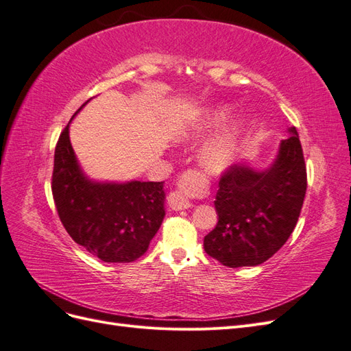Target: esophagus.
I'll list each match as a JSON object with an SVG mask.
<instances>
[{"label": "esophagus", "mask_w": 351, "mask_h": 351, "mask_svg": "<svg viewBox=\"0 0 351 351\" xmlns=\"http://www.w3.org/2000/svg\"><path fill=\"white\" fill-rule=\"evenodd\" d=\"M190 173H187L184 176V180H182V184H180V189L174 190L168 195L167 197V204L168 206L174 209V210H182V209H189L192 208V202L187 199V192H189V187H192L189 184L190 182Z\"/></svg>", "instance_id": "34e87169"}]
</instances>
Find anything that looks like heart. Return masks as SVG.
I'll use <instances>...</instances> for the list:
<instances>
[{"label": "heart", "instance_id": "b5f03b06", "mask_svg": "<svg viewBox=\"0 0 351 351\" xmlns=\"http://www.w3.org/2000/svg\"><path fill=\"white\" fill-rule=\"evenodd\" d=\"M231 107L228 105H218L215 108L208 110L197 120L189 123L177 133V139H197L209 133H215L205 142L200 149V164L206 171L218 174L226 171L228 167L236 161L247 132V117L244 114H237L231 117ZM228 123H226L225 121Z\"/></svg>", "mask_w": 351, "mask_h": 351}]
</instances>
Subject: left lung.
Instances as JSON below:
<instances>
[{"label": "left lung", "instance_id": "8db88e82", "mask_svg": "<svg viewBox=\"0 0 351 351\" xmlns=\"http://www.w3.org/2000/svg\"><path fill=\"white\" fill-rule=\"evenodd\" d=\"M281 141L267 169L234 164L221 176L215 196L218 222L204 239L205 252L230 268L256 267L277 253L293 232L307 187L295 127Z\"/></svg>", "mask_w": 351, "mask_h": 351}]
</instances>
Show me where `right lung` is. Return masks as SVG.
Wrapping results in <instances>:
<instances>
[{"mask_svg": "<svg viewBox=\"0 0 351 351\" xmlns=\"http://www.w3.org/2000/svg\"><path fill=\"white\" fill-rule=\"evenodd\" d=\"M70 123L54 154L51 189L58 217L70 237L93 256L111 263L133 262L145 254L162 224L164 182L107 183L88 178L70 143Z\"/></svg>", "mask_w": 351, "mask_h": 351, "instance_id": "obj_1", "label": "right lung"}]
</instances>
